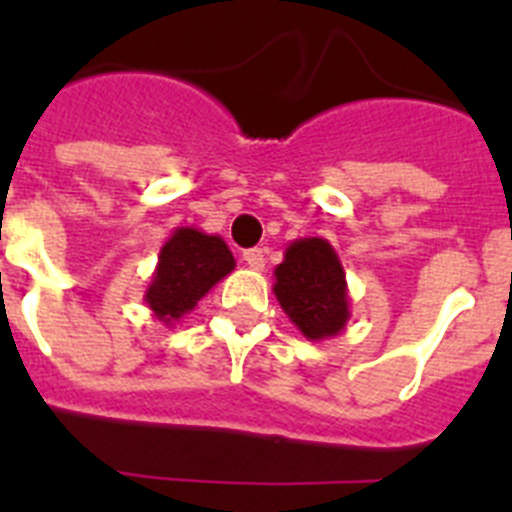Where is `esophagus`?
<instances>
[{"mask_svg":"<svg viewBox=\"0 0 512 512\" xmlns=\"http://www.w3.org/2000/svg\"><path fill=\"white\" fill-rule=\"evenodd\" d=\"M243 261H246L253 271H261L266 264L264 248H248V251H243Z\"/></svg>","mask_w":512,"mask_h":512,"instance_id":"1","label":"esophagus"}]
</instances>
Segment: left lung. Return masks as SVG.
Masks as SVG:
<instances>
[{
  "label": "left lung",
  "mask_w": 512,
  "mask_h": 512,
  "mask_svg": "<svg viewBox=\"0 0 512 512\" xmlns=\"http://www.w3.org/2000/svg\"><path fill=\"white\" fill-rule=\"evenodd\" d=\"M274 295L307 341L343 333L348 310L346 271L336 248L325 238H297L274 269Z\"/></svg>",
  "instance_id": "8db88e82"
}]
</instances>
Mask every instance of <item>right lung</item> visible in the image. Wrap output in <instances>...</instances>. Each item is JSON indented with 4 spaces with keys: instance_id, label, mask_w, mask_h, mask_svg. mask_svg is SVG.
Here are the masks:
<instances>
[{
    "instance_id": "1",
    "label": "right lung",
    "mask_w": 512,
    "mask_h": 512,
    "mask_svg": "<svg viewBox=\"0 0 512 512\" xmlns=\"http://www.w3.org/2000/svg\"><path fill=\"white\" fill-rule=\"evenodd\" d=\"M233 269V253L220 235L189 225L176 228L161 246L156 271L143 300L151 307L153 318L164 325H174Z\"/></svg>"
}]
</instances>
